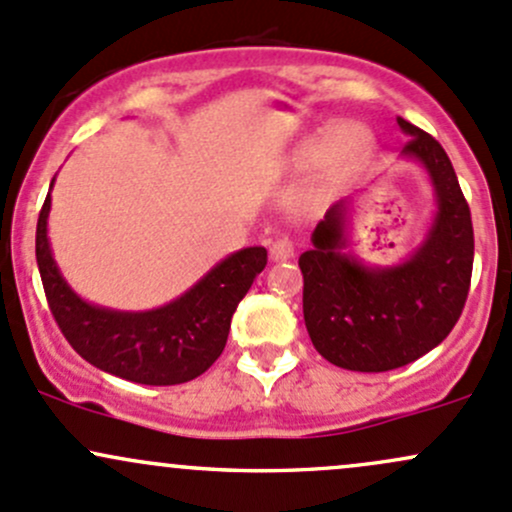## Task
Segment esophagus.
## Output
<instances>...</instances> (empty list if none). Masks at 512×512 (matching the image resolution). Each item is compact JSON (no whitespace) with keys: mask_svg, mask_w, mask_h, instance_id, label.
Returning <instances> with one entry per match:
<instances>
[{"mask_svg":"<svg viewBox=\"0 0 512 512\" xmlns=\"http://www.w3.org/2000/svg\"><path fill=\"white\" fill-rule=\"evenodd\" d=\"M293 256H295V246H293V241L288 239V236H283V239H276L271 244V258H273V261H290Z\"/></svg>","mask_w":512,"mask_h":512,"instance_id":"1","label":"esophagus"}]
</instances>
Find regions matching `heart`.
Returning <instances> with one entry per match:
<instances>
[{"mask_svg": "<svg viewBox=\"0 0 512 512\" xmlns=\"http://www.w3.org/2000/svg\"><path fill=\"white\" fill-rule=\"evenodd\" d=\"M371 151L373 134L364 124L324 126L298 148V163L300 166H312V163H320L324 156H329L339 166L351 168L359 166Z\"/></svg>", "mask_w": 512, "mask_h": 512, "instance_id": "obj_1", "label": "heart"}]
</instances>
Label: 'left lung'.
Listing matches in <instances>:
<instances>
[{"label":"left lung","instance_id":"1","mask_svg":"<svg viewBox=\"0 0 512 512\" xmlns=\"http://www.w3.org/2000/svg\"><path fill=\"white\" fill-rule=\"evenodd\" d=\"M403 156L425 168L437 212L405 261L366 266L346 251L349 200H339L300 256L302 315L312 344L346 371H393L442 344L464 310L474 268V227L452 161L427 131L398 117Z\"/></svg>","mask_w":512,"mask_h":512}]
</instances>
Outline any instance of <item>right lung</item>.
Instances as JSON below:
<instances>
[{
	"instance_id": "obj_1",
	"label": "right lung",
	"mask_w": 512,
	"mask_h": 512,
	"mask_svg": "<svg viewBox=\"0 0 512 512\" xmlns=\"http://www.w3.org/2000/svg\"><path fill=\"white\" fill-rule=\"evenodd\" d=\"M48 212L51 192L38 214V271L60 332L82 359L144 386L188 383L219 359L236 305L266 268L263 246L227 256L180 298L156 310H109L82 300L63 278L48 241Z\"/></svg>"
}]
</instances>
